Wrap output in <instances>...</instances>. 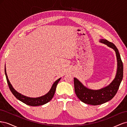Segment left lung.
Returning <instances> with one entry per match:
<instances>
[{
    "label": "left lung",
    "mask_w": 127,
    "mask_h": 127,
    "mask_svg": "<svg viewBox=\"0 0 127 127\" xmlns=\"http://www.w3.org/2000/svg\"><path fill=\"white\" fill-rule=\"evenodd\" d=\"M99 42L113 49L116 52L118 67L116 77L110 85L100 90H93L87 88L77 79L74 78V88L77 96L82 102L92 105H101L113 98L117 93L124 75L123 63L116 46L105 39H101Z\"/></svg>",
    "instance_id": "left-lung-1"
}]
</instances>
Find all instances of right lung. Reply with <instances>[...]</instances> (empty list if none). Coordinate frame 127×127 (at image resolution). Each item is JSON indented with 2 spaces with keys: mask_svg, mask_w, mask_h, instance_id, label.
Wrapping results in <instances>:
<instances>
[{
  "mask_svg": "<svg viewBox=\"0 0 127 127\" xmlns=\"http://www.w3.org/2000/svg\"><path fill=\"white\" fill-rule=\"evenodd\" d=\"M5 72L7 82V83H8L9 88L10 91L11 92V93H13V94L15 96V97H16L18 99H19V100L21 101V102L26 104V105L32 106H36L44 105L45 104L47 103L48 102H49L50 101L55 95L57 85L61 79L60 78H59L58 79H57L54 83H53L50 90L49 91V92L47 94H46L45 95L42 96H41V97H36V98H32V97L25 96L19 93L18 92H17L16 90H15L13 87L12 85H11V84H10L9 80L8 78V77H7L6 70V67H5Z\"/></svg>",
  "mask_w": 127,
  "mask_h": 127,
  "instance_id": "add662e5",
  "label": "right lung"
}]
</instances>
